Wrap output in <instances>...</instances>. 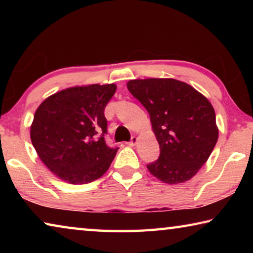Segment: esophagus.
<instances>
[{
	"label": "esophagus",
	"mask_w": 253,
	"mask_h": 253,
	"mask_svg": "<svg viewBox=\"0 0 253 253\" xmlns=\"http://www.w3.org/2000/svg\"><path fill=\"white\" fill-rule=\"evenodd\" d=\"M137 142H138V138H137L136 136H132L131 137V140L129 143H127V145H129V146H135V145L137 144Z\"/></svg>",
	"instance_id": "1"
}]
</instances>
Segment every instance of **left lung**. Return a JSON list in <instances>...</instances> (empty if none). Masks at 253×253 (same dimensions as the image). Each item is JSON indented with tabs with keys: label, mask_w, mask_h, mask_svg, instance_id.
<instances>
[{
	"label": "left lung",
	"mask_w": 253,
	"mask_h": 253,
	"mask_svg": "<svg viewBox=\"0 0 253 253\" xmlns=\"http://www.w3.org/2000/svg\"><path fill=\"white\" fill-rule=\"evenodd\" d=\"M127 88L148 111L160 144V157L147 165L149 173L166 184L191 179L219 138L211 102L192 85L172 78L129 80Z\"/></svg>",
	"instance_id": "8db88e82"
}]
</instances>
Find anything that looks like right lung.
<instances>
[{
  "label": "right lung",
  "instance_id": "add662e5",
  "mask_svg": "<svg viewBox=\"0 0 253 253\" xmlns=\"http://www.w3.org/2000/svg\"><path fill=\"white\" fill-rule=\"evenodd\" d=\"M117 85L88 84L63 89L41 102L30 127L34 149L63 182L87 184L101 177L118 147L106 145L104 111Z\"/></svg>",
  "mask_w": 253,
  "mask_h": 253
}]
</instances>
